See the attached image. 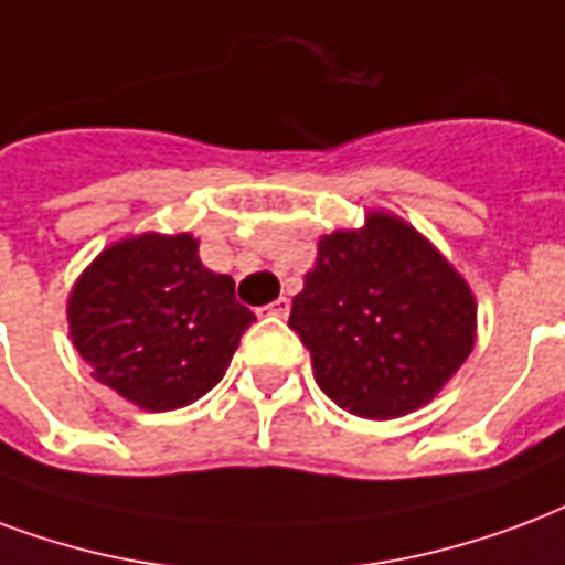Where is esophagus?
Instances as JSON below:
<instances>
[{
  "label": "esophagus",
  "mask_w": 565,
  "mask_h": 565,
  "mask_svg": "<svg viewBox=\"0 0 565 565\" xmlns=\"http://www.w3.org/2000/svg\"><path fill=\"white\" fill-rule=\"evenodd\" d=\"M269 315L271 317H287V315H290V299H287V296H278V299L269 305Z\"/></svg>",
  "instance_id": "1"
}]
</instances>
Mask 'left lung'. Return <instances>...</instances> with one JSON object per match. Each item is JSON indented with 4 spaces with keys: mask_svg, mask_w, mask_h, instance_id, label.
Instances as JSON below:
<instances>
[{
    "mask_svg": "<svg viewBox=\"0 0 565 565\" xmlns=\"http://www.w3.org/2000/svg\"><path fill=\"white\" fill-rule=\"evenodd\" d=\"M317 266L290 308L317 386L365 419L431 401L470 356V287L419 233L392 215L320 239Z\"/></svg>",
    "mask_w": 565,
    "mask_h": 565,
    "instance_id": "8db88e82",
    "label": "left lung"
}]
</instances>
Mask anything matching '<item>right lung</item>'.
Instances as JSON below:
<instances>
[{
  "label": "right lung",
  "instance_id": "add662e5",
  "mask_svg": "<svg viewBox=\"0 0 565 565\" xmlns=\"http://www.w3.org/2000/svg\"><path fill=\"white\" fill-rule=\"evenodd\" d=\"M254 320L233 278L209 271L188 233L113 245L68 302L71 338L95 377L154 413L218 386Z\"/></svg>",
  "mask_w": 565,
  "mask_h": 565
}]
</instances>
